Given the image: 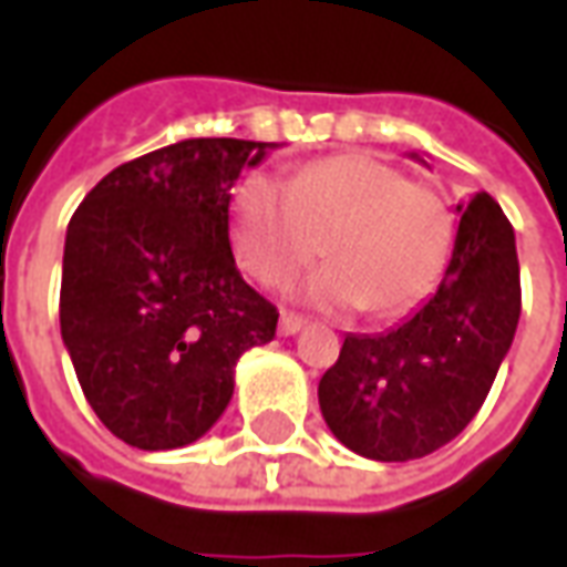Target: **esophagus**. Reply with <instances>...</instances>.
Wrapping results in <instances>:
<instances>
[{
  "mask_svg": "<svg viewBox=\"0 0 567 567\" xmlns=\"http://www.w3.org/2000/svg\"><path fill=\"white\" fill-rule=\"evenodd\" d=\"M303 324H307V321L300 319V316H295V312H282V319H279V331H282L285 337H291V333L300 331Z\"/></svg>",
  "mask_w": 567,
  "mask_h": 567,
  "instance_id": "1",
  "label": "esophagus"
}]
</instances>
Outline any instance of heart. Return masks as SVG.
I'll list each match as a JSON object with an SVG mask.
<instances>
[{"instance_id":"b5f03b06","label":"heart","mask_w":567,"mask_h":567,"mask_svg":"<svg viewBox=\"0 0 567 567\" xmlns=\"http://www.w3.org/2000/svg\"><path fill=\"white\" fill-rule=\"evenodd\" d=\"M236 260L260 285L291 282L309 260L328 264L300 295L319 309L398 316L422 303L446 272L455 215L440 187L389 163L340 154L300 166L285 187L246 178L230 209Z\"/></svg>"}]
</instances>
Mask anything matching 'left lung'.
Instances as JSON below:
<instances>
[{
	"instance_id": "obj_1",
	"label": "left lung",
	"mask_w": 567,
	"mask_h": 567,
	"mask_svg": "<svg viewBox=\"0 0 567 567\" xmlns=\"http://www.w3.org/2000/svg\"><path fill=\"white\" fill-rule=\"evenodd\" d=\"M458 212L437 291L392 331L349 333L319 382L333 437L373 462L422 458L458 437L511 352L523 309L516 236L488 194Z\"/></svg>"
}]
</instances>
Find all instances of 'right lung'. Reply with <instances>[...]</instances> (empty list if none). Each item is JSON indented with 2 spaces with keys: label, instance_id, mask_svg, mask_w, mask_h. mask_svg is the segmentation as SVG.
<instances>
[{
  "label": "right lung",
  "instance_id": "obj_1",
  "mask_svg": "<svg viewBox=\"0 0 567 567\" xmlns=\"http://www.w3.org/2000/svg\"><path fill=\"white\" fill-rule=\"evenodd\" d=\"M276 142L185 140L121 163L66 230L60 333L115 437L178 450L234 398V368L279 312L236 270L230 190Z\"/></svg>",
  "mask_w": 567,
  "mask_h": 567
}]
</instances>
